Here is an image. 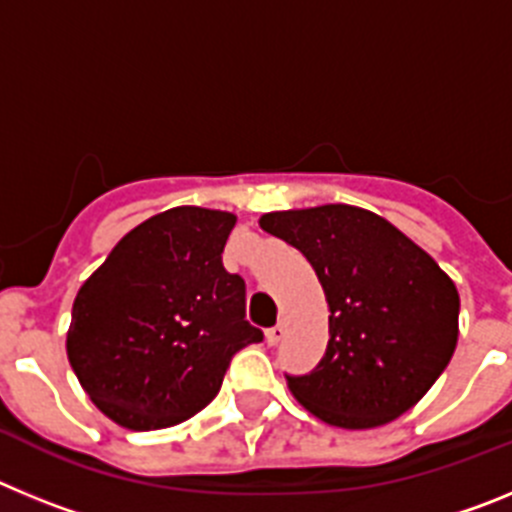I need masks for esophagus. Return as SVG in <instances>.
<instances>
[{
  "mask_svg": "<svg viewBox=\"0 0 512 512\" xmlns=\"http://www.w3.org/2000/svg\"><path fill=\"white\" fill-rule=\"evenodd\" d=\"M284 330H287L284 328V323H277L274 328L266 330V343H269V346H277V343L284 338Z\"/></svg>",
  "mask_w": 512,
  "mask_h": 512,
  "instance_id": "34e87169",
  "label": "esophagus"
}]
</instances>
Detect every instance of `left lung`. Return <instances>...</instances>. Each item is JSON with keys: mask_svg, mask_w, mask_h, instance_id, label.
Returning <instances> with one entry per match:
<instances>
[{"mask_svg": "<svg viewBox=\"0 0 512 512\" xmlns=\"http://www.w3.org/2000/svg\"><path fill=\"white\" fill-rule=\"evenodd\" d=\"M310 261L328 300L330 341L289 392L323 423L364 431L408 413L449 366L459 338L451 277L384 217L354 205L259 220Z\"/></svg>", "mask_w": 512, "mask_h": 512, "instance_id": "obj_1", "label": "left lung"}]
</instances>
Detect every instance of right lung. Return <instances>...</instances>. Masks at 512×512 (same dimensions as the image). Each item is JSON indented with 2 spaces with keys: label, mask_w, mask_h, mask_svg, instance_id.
Segmentation results:
<instances>
[{
  "label": "right lung",
  "mask_w": 512,
  "mask_h": 512,
  "mask_svg": "<svg viewBox=\"0 0 512 512\" xmlns=\"http://www.w3.org/2000/svg\"><path fill=\"white\" fill-rule=\"evenodd\" d=\"M233 212L171 207L130 230L81 284L66 354L89 400L130 431L210 405L243 346L246 282L223 266Z\"/></svg>",
  "instance_id": "right-lung-1"
}]
</instances>
